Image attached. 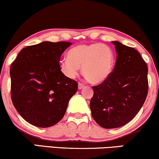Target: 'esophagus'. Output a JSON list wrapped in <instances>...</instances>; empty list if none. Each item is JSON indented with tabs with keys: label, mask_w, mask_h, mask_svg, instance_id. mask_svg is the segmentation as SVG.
<instances>
[{
	"label": "esophagus",
	"mask_w": 159,
	"mask_h": 159,
	"mask_svg": "<svg viewBox=\"0 0 159 159\" xmlns=\"http://www.w3.org/2000/svg\"><path fill=\"white\" fill-rule=\"evenodd\" d=\"M78 89H83V88L84 87V84H82V83H80V82H78Z\"/></svg>",
	"instance_id": "obj_1"
}]
</instances>
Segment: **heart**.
<instances>
[{
  "mask_svg": "<svg viewBox=\"0 0 159 159\" xmlns=\"http://www.w3.org/2000/svg\"><path fill=\"white\" fill-rule=\"evenodd\" d=\"M115 64V56L109 46L100 43L78 45L67 52V58L59 61L61 73L70 78L77 75L79 67L90 83L103 82L109 77Z\"/></svg>",
  "mask_w": 159,
  "mask_h": 159,
  "instance_id": "heart-1",
  "label": "heart"
}]
</instances>
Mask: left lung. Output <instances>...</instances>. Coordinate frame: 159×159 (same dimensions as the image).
<instances>
[{
    "mask_svg": "<svg viewBox=\"0 0 159 159\" xmlns=\"http://www.w3.org/2000/svg\"><path fill=\"white\" fill-rule=\"evenodd\" d=\"M116 61L107 79L93 86L90 109L95 122L104 128L129 122L141 109L148 91V66L139 53L118 41Z\"/></svg>",
    "mask_w": 159,
    "mask_h": 159,
    "instance_id": "obj_1",
    "label": "left lung"
}]
</instances>
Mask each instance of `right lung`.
<instances>
[{
  "mask_svg": "<svg viewBox=\"0 0 159 159\" xmlns=\"http://www.w3.org/2000/svg\"><path fill=\"white\" fill-rule=\"evenodd\" d=\"M69 42H43L22 49L11 65V100L25 121L40 128L58 123L69 100L78 90L77 82L60 70L61 54Z\"/></svg>",
  "mask_w": 159,
  "mask_h": 159,
  "instance_id": "right-lung-1",
  "label": "right lung"
}]
</instances>
